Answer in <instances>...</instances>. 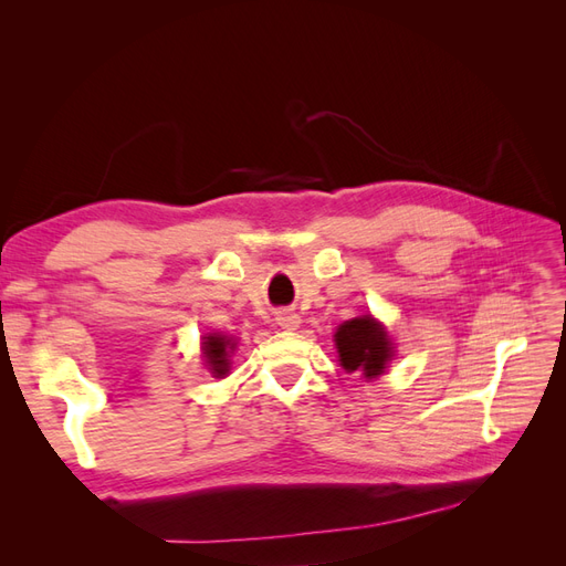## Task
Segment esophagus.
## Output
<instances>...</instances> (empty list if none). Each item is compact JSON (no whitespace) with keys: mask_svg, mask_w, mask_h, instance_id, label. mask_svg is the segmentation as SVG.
I'll return each mask as SVG.
<instances>
[{"mask_svg":"<svg viewBox=\"0 0 566 566\" xmlns=\"http://www.w3.org/2000/svg\"><path fill=\"white\" fill-rule=\"evenodd\" d=\"M276 323L285 331H295L300 325V316L293 310H279L276 312Z\"/></svg>","mask_w":566,"mask_h":566,"instance_id":"obj_1","label":"esophagus"}]
</instances>
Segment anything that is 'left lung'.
<instances>
[{"mask_svg": "<svg viewBox=\"0 0 566 566\" xmlns=\"http://www.w3.org/2000/svg\"><path fill=\"white\" fill-rule=\"evenodd\" d=\"M335 345L345 370H361L366 378H378L391 356L389 337L373 316H358L342 323L335 333Z\"/></svg>", "mask_w": 566, "mask_h": 566, "instance_id": "obj_1", "label": "left lung"}]
</instances>
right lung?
<instances>
[{
    "instance_id": "add662e5",
    "label": "right lung",
    "mask_w": 566,
    "mask_h": 566,
    "mask_svg": "<svg viewBox=\"0 0 566 566\" xmlns=\"http://www.w3.org/2000/svg\"><path fill=\"white\" fill-rule=\"evenodd\" d=\"M235 349V342L221 337V335H210L202 342V354L205 361H208L210 370L221 378V375L229 373V354Z\"/></svg>"
}]
</instances>
